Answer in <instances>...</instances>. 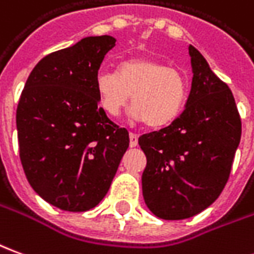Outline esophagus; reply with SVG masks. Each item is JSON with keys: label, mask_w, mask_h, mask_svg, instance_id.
<instances>
[{"label": "esophagus", "mask_w": 254, "mask_h": 254, "mask_svg": "<svg viewBox=\"0 0 254 254\" xmlns=\"http://www.w3.org/2000/svg\"><path fill=\"white\" fill-rule=\"evenodd\" d=\"M129 145L130 147H136L137 145V140H139V136L136 133H129Z\"/></svg>", "instance_id": "34e87169"}]
</instances>
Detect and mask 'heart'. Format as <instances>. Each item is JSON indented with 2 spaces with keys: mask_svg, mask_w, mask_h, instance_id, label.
<instances>
[{
  "mask_svg": "<svg viewBox=\"0 0 254 254\" xmlns=\"http://www.w3.org/2000/svg\"><path fill=\"white\" fill-rule=\"evenodd\" d=\"M99 106L111 117L132 103L130 118L150 127L173 122L187 100V79L182 72L151 58H130L117 72L99 71L95 79ZM132 99H130V95Z\"/></svg>",
  "mask_w": 254,
  "mask_h": 254,
  "instance_id": "b5f03b06",
  "label": "heart"
}]
</instances>
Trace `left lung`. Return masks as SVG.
Segmentation results:
<instances>
[{
	"label": "left lung",
	"instance_id": "obj_1",
	"mask_svg": "<svg viewBox=\"0 0 254 254\" xmlns=\"http://www.w3.org/2000/svg\"><path fill=\"white\" fill-rule=\"evenodd\" d=\"M192 82L186 109L169 127L139 137L147 158L141 176L147 207L164 220L201 213L226 186L241 141V118L230 88L189 47Z\"/></svg>",
	"mask_w": 254,
	"mask_h": 254
}]
</instances>
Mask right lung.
Masks as SVG:
<instances>
[{
  "label": "right lung",
  "instance_id": "1",
  "mask_svg": "<svg viewBox=\"0 0 254 254\" xmlns=\"http://www.w3.org/2000/svg\"><path fill=\"white\" fill-rule=\"evenodd\" d=\"M111 35L85 37L41 59L16 111L23 170L42 199L67 212L99 205L109 191L129 133L99 107L95 79Z\"/></svg>",
  "mask_w": 254,
  "mask_h": 254
}]
</instances>
